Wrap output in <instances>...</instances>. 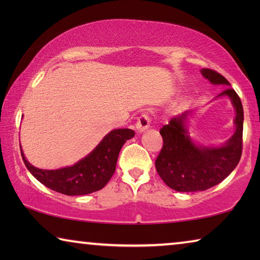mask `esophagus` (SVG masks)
Here are the masks:
<instances>
[{"mask_svg":"<svg viewBox=\"0 0 260 260\" xmlns=\"http://www.w3.org/2000/svg\"><path fill=\"white\" fill-rule=\"evenodd\" d=\"M151 124V118L147 113H142L136 120V129L139 132H144L150 127Z\"/></svg>","mask_w":260,"mask_h":260,"instance_id":"1","label":"esophagus"}]
</instances>
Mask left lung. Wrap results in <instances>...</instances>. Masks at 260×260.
<instances>
[{
	"instance_id": "1",
	"label": "left lung",
	"mask_w": 260,
	"mask_h": 260,
	"mask_svg": "<svg viewBox=\"0 0 260 260\" xmlns=\"http://www.w3.org/2000/svg\"><path fill=\"white\" fill-rule=\"evenodd\" d=\"M203 77L214 85L231 86L227 79L211 69L202 70ZM226 95L236 110V131L225 146L202 148L193 144L183 121L187 112L174 117L162 126L159 133L162 147L155 165L159 177L177 191H203L215 186L230 175L239 164L243 148V107L233 88H226L219 96Z\"/></svg>"
}]
</instances>
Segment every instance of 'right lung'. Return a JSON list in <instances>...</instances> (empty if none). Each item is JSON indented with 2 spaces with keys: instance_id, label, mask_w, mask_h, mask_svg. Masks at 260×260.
I'll return each instance as SVG.
<instances>
[{
  "instance_id": "right-lung-1",
  "label": "right lung",
  "mask_w": 260,
  "mask_h": 260,
  "mask_svg": "<svg viewBox=\"0 0 260 260\" xmlns=\"http://www.w3.org/2000/svg\"><path fill=\"white\" fill-rule=\"evenodd\" d=\"M135 135L133 129H114L101 141V143L77 164L59 170H40L21 157L26 167L42 184L51 190L69 196L87 195L102 189L116 171L121 147Z\"/></svg>"
}]
</instances>
